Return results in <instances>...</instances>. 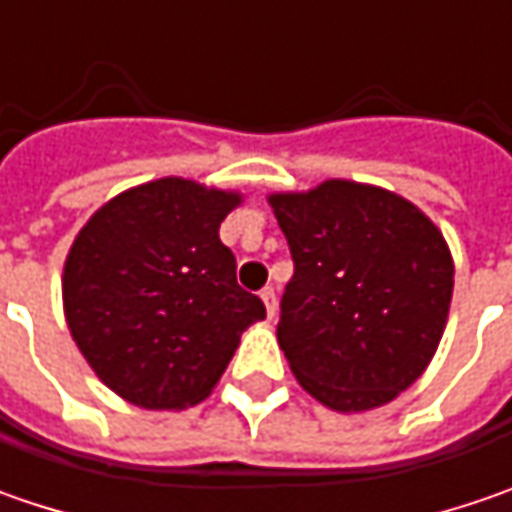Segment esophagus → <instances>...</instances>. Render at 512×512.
<instances>
[{
  "label": "esophagus",
  "instance_id": "obj_1",
  "mask_svg": "<svg viewBox=\"0 0 512 512\" xmlns=\"http://www.w3.org/2000/svg\"><path fill=\"white\" fill-rule=\"evenodd\" d=\"M260 300H263V306H266V318L272 321V318L278 315V298H275V289H263V292H260Z\"/></svg>",
  "mask_w": 512,
  "mask_h": 512
}]
</instances>
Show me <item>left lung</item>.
Instances as JSON below:
<instances>
[{
  "label": "left lung",
  "mask_w": 512,
  "mask_h": 512,
  "mask_svg": "<svg viewBox=\"0 0 512 512\" xmlns=\"http://www.w3.org/2000/svg\"><path fill=\"white\" fill-rule=\"evenodd\" d=\"M269 206L295 260L278 321L292 375L329 410L384 407L441 344L456 275L444 234L401 194L355 180L275 191Z\"/></svg>",
  "instance_id": "8db88e82"
}]
</instances>
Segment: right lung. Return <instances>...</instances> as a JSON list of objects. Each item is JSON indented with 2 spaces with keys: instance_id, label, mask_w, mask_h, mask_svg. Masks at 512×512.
<instances>
[{
  "instance_id": "add662e5",
  "label": "right lung",
  "mask_w": 512,
  "mask_h": 512,
  "mask_svg": "<svg viewBox=\"0 0 512 512\" xmlns=\"http://www.w3.org/2000/svg\"><path fill=\"white\" fill-rule=\"evenodd\" d=\"M240 191L186 177L125 189L88 217L62 269V309L88 367L143 410H186L266 318L237 286L220 223Z\"/></svg>"
}]
</instances>
